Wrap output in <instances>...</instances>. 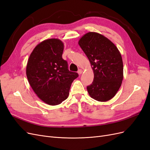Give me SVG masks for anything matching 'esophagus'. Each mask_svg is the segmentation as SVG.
Wrapping results in <instances>:
<instances>
[{
  "mask_svg": "<svg viewBox=\"0 0 150 150\" xmlns=\"http://www.w3.org/2000/svg\"><path fill=\"white\" fill-rule=\"evenodd\" d=\"M78 74H79V75H81V74H82L83 70H82V69H79V70H78Z\"/></svg>",
  "mask_w": 150,
  "mask_h": 150,
  "instance_id": "1",
  "label": "esophagus"
}]
</instances>
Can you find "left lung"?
<instances>
[{
    "mask_svg": "<svg viewBox=\"0 0 150 150\" xmlns=\"http://www.w3.org/2000/svg\"><path fill=\"white\" fill-rule=\"evenodd\" d=\"M78 44L94 72L93 82L87 87L89 96L98 101L110 100L123 79V63L118 49L110 39L94 32L84 34Z\"/></svg>",
    "mask_w": 150,
    "mask_h": 150,
    "instance_id": "8db88e82",
    "label": "left lung"
}]
</instances>
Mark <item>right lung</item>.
<instances>
[{
  "mask_svg": "<svg viewBox=\"0 0 150 150\" xmlns=\"http://www.w3.org/2000/svg\"><path fill=\"white\" fill-rule=\"evenodd\" d=\"M64 44L58 39L44 40L35 46L29 57L26 75L37 96L49 105L61 104L69 96L71 84L78 77L69 71L62 57Z\"/></svg>",
  "mask_w": 150,
  "mask_h": 150,
  "instance_id": "obj_1",
  "label": "right lung"
}]
</instances>
